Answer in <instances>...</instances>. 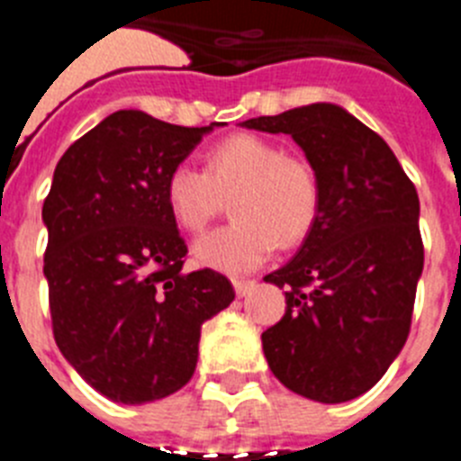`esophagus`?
Returning <instances> with one entry per match:
<instances>
[{
  "label": "esophagus",
  "instance_id": "esophagus-1",
  "mask_svg": "<svg viewBox=\"0 0 461 461\" xmlns=\"http://www.w3.org/2000/svg\"><path fill=\"white\" fill-rule=\"evenodd\" d=\"M254 286H256V281H251V279H233V288L240 297L247 295V293H249Z\"/></svg>",
  "mask_w": 461,
  "mask_h": 461
}]
</instances>
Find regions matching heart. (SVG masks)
<instances>
[{
  "instance_id": "heart-1",
  "label": "heart",
  "mask_w": 461,
  "mask_h": 461,
  "mask_svg": "<svg viewBox=\"0 0 461 461\" xmlns=\"http://www.w3.org/2000/svg\"><path fill=\"white\" fill-rule=\"evenodd\" d=\"M164 198L185 230L201 235L226 201L238 221L195 242L194 258L212 270L249 272L276 247L291 249L312 233L321 212L316 170L286 154L279 142L256 133L219 140L205 157V170L177 164L166 175Z\"/></svg>"
}]
</instances>
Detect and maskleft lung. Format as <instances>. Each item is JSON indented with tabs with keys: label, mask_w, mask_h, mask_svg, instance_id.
<instances>
[{
	"label": "left lung",
	"mask_w": 461,
	"mask_h": 461,
	"mask_svg": "<svg viewBox=\"0 0 461 461\" xmlns=\"http://www.w3.org/2000/svg\"><path fill=\"white\" fill-rule=\"evenodd\" d=\"M242 126L293 136L321 185L312 233L266 276L286 288V313L260 337L267 365L288 390L313 402L360 397L409 337L425 263L418 191L388 142L335 104Z\"/></svg>",
	"instance_id": "1"
}]
</instances>
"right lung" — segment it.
Segmentation results:
<instances>
[{
    "label": "right lung",
    "mask_w": 461,
    "mask_h": 461,
    "mask_svg": "<svg viewBox=\"0 0 461 461\" xmlns=\"http://www.w3.org/2000/svg\"><path fill=\"white\" fill-rule=\"evenodd\" d=\"M212 126L117 110L55 168L43 203L52 335L113 402L145 404L186 385L201 325L235 300L219 272H182L186 244L164 198L166 175Z\"/></svg>",
    "instance_id": "1"
}]
</instances>
